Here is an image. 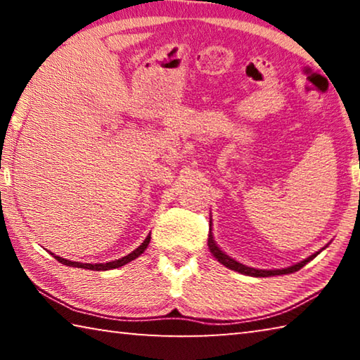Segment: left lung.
<instances>
[{
	"instance_id": "obj_1",
	"label": "left lung",
	"mask_w": 360,
	"mask_h": 360,
	"mask_svg": "<svg viewBox=\"0 0 360 360\" xmlns=\"http://www.w3.org/2000/svg\"><path fill=\"white\" fill-rule=\"evenodd\" d=\"M208 248H210L211 254L214 255V257L217 259V262H221L222 265H225L227 268H230V270H235V271L241 273V275L255 276V278H266V276H276V275H289V273L298 271V270H300L302 266L307 265L309 260H313V259L316 257V255H318V254L322 251V249H321L319 252H316V254H313V255H309L308 259H304V260H302V262H298V264L292 265V266L281 268V270H257V268H251V266L243 265V264H240V262H236L235 259H231V257H229L227 254L222 252V251H221V248H219V246L216 245V241L212 240V233H210V238H208Z\"/></svg>"
}]
</instances>
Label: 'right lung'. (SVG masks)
Here are the masks:
<instances>
[{
	"instance_id": "add662e5",
	"label": "right lung",
	"mask_w": 360,
	"mask_h": 360,
	"mask_svg": "<svg viewBox=\"0 0 360 360\" xmlns=\"http://www.w3.org/2000/svg\"><path fill=\"white\" fill-rule=\"evenodd\" d=\"M149 241H150V235H148V238H146L141 245H139L135 251L130 252L129 255H125V257L117 259V260H112V262H106V264H81V262H71L68 259H63V257H58V255L52 254L53 257H56L60 264H63L66 266H76V268H85V270H95V271H106V270H112V268H119V266H124L125 264H129V262L135 260L136 257H139L144 251L146 248L149 246Z\"/></svg>"
}]
</instances>
